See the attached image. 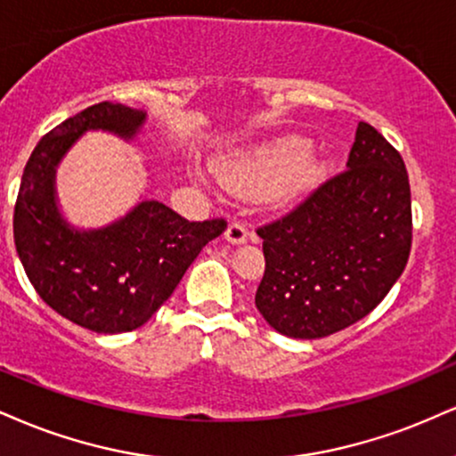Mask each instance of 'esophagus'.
<instances>
[{
    "label": "esophagus",
    "mask_w": 456,
    "mask_h": 456,
    "mask_svg": "<svg viewBox=\"0 0 456 456\" xmlns=\"http://www.w3.org/2000/svg\"><path fill=\"white\" fill-rule=\"evenodd\" d=\"M224 240H227L229 244H235V246L244 244L246 240H248V229H246L242 223H232L227 227V232H224Z\"/></svg>",
    "instance_id": "esophagus-1"
}]
</instances>
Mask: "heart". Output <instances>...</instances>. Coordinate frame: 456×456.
Instances as JSON below:
<instances>
[{"instance_id":"obj_1","label":"heart","mask_w":456,"mask_h":456,"mask_svg":"<svg viewBox=\"0 0 456 456\" xmlns=\"http://www.w3.org/2000/svg\"><path fill=\"white\" fill-rule=\"evenodd\" d=\"M331 169L327 157L310 155V142L297 135L273 140L214 161L224 189L235 195H263L272 204H293L316 189ZM201 180V175L197 174Z\"/></svg>"}]
</instances>
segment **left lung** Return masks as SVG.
Here are the masks:
<instances>
[{"instance_id": "8db88e82", "label": "left lung", "mask_w": 456, "mask_h": 456, "mask_svg": "<svg viewBox=\"0 0 456 456\" xmlns=\"http://www.w3.org/2000/svg\"><path fill=\"white\" fill-rule=\"evenodd\" d=\"M346 167L256 232L265 255L256 310L287 338L316 339L354 325L408 263L412 201L402 155L359 123Z\"/></svg>"}]
</instances>
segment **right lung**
Segmentation results:
<instances>
[{
  "label": "right lung",
  "instance_id": "obj_1",
  "mask_svg": "<svg viewBox=\"0 0 456 456\" xmlns=\"http://www.w3.org/2000/svg\"><path fill=\"white\" fill-rule=\"evenodd\" d=\"M144 123V110L112 102L63 120L37 142L16 197L14 244L27 278L57 314L95 333L144 325L201 248L227 229L223 218L189 223L148 197L103 227L82 229L63 216L57 167L69 148L86 131L134 142Z\"/></svg>",
  "mask_w": 456,
  "mask_h": 456
}]
</instances>
